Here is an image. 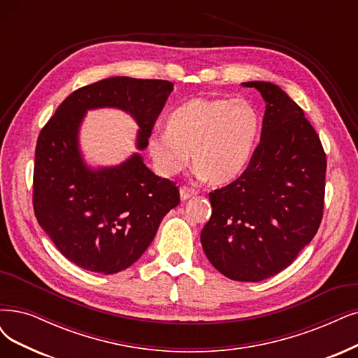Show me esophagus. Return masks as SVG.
I'll use <instances>...</instances> for the list:
<instances>
[{
    "label": "esophagus",
    "mask_w": 358,
    "mask_h": 358,
    "mask_svg": "<svg viewBox=\"0 0 358 358\" xmlns=\"http://www.w3.org/2000/svg\"><path fill=\"white\" fill-rule=\"evenodd\" d=\"M194 194H197V190H194V189H192V187H187V186H181V187H180V197H181V201H187V199H190V197L194 196Z\"/></svg>",
    "instance_id": "esophagus-1"
}]
</instances>
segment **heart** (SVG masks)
I'll return each instance as SVG.
<instances>
[{"label":"heart","instance_id":"heart-1","mask_svg":"<svg viewBox=\"0 0 358 358\" xmlns=\"http://www.w3.org/2000/svg\"><path fill=\"white\" fill-rule=\"evenodd\" d=\"M166 128L152 134L148 143L159 174H180L193 153V164L206 180L226 184L239 177L252 159L261 116L242 97H194L169 115Z\"/></svg>","mask_w":358,"mask_h":358}]
</instances>
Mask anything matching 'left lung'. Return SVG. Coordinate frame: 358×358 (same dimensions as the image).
I'll use <instances>...</instances> for the list:
<instances>
[{
    "mask_svg": "<svg viewBox=\"0 0 358 358\" xmlns=\"http://www.w3.org/2000/svg\"><path fill=\"white\" fill-rule=\"evenodd\" d=\"M266 100L261 141L239 178L209 193L201 233L210 264L237 282L289 267L320 227L326 153L303 110L271 83H243Z\"/></svg>",
    "mask_w": 358,
    "mask_h": 358,
    "instance_id": "8db88e82",
    "label": "left lung"
}]
</instances>
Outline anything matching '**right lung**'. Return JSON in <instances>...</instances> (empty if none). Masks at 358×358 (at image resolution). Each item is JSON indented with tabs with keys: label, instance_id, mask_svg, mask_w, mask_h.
<instances>
[{
	"label": "right lung",
	"instance_id": "right-lung-1",
	"mask_svg": "<svg viewBox=\"0 0 358 358\" xmlns=\"http://www.w3.org/2000/svg\"><path fill=\"white\" fill-rule=\"evenodd\" d=\"M174 84L115 76L66 97L38 136L34 213L52 243L78 267L115 274L149 248L159 224L180 203L174 181L161 178L140 155L115 168L88 169L78 152V127L87 109L119 108L140 125L144 149Z\"/></svg>",
	"mask_w": 358,
	"mask_h": 358
}]
</instances>
